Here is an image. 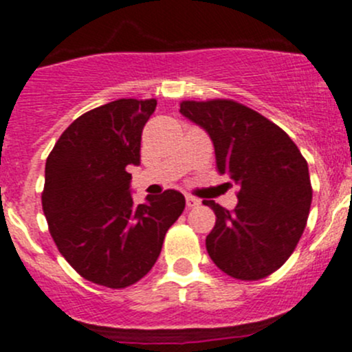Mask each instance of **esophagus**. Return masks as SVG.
Returning <instances> with one entry per match:
<instances>
[{
    "label": "esophagus",
    "instance_id": "obj_1",
    "mask_svg": "<svg viewBox=\"0 0 352 352\" xmlns=\"http://www.w3.org/2000/svg\"><path fill=\"white\" fill-rule=\"evenodd\" d=\"M186 202H187V208H196V206L201 204V201H199V199L194 197V196H187Z\"/></svg>",
    "mask_w": 352,
    "mask_h": 352
}]
</instances>
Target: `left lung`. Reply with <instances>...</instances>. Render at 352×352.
<instances>
[{
	"label": "left lung",
	"mask_w": 352,
	"mask_h": 352,
	"mask_svg": "<svg viewBox=\"0 0 352 352\" xmlns=\"http://www.w3.org/2000/svg\"><path fill=\"white\" fill-rule=\"evenodd\" d=\"M180 113L209 134L218 172L240 187L233 211L202 202L216 214L206 236L209 257L235 279L267 278L289 258L307 225V160L281 127L233 100H186Z\"/></svg>",
	"instance_id": "1"
}]
</instances>
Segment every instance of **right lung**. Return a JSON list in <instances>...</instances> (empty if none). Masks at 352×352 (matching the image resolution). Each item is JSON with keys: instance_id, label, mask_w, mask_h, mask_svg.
<instances>
[{"instance_id": "add662e5", "label": "right lung", "mask_w": 352, "mask_h": 352, "mask_svg": "<svg viewBox=\"0 0 352 352\" xmlns=\"http://www.w3.org/2000/svg\"><path fill=\"white\" fill-rule=\"evenodd\" d=\"M155 109V98H120L90 110L45 162L49 232L71 267L95 285L120 289L144 278L186 208L173 189L133 201L127 166L141 163V134Z\"/></svg>"}]
</instances>
